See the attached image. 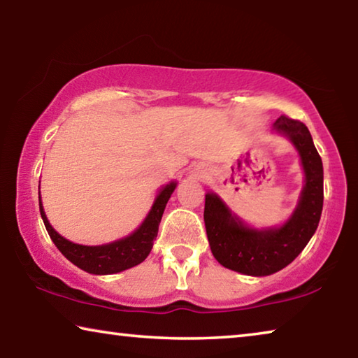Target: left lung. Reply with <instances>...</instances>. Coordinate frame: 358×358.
<instances>
[{
	"label": "left lung",
	"instance_id": "obj_1",
	"mask_svg": "<svg viewBox=\"0 0 358 358\" xmlns=\"http://www.w3.org/2000/svg\"><path fill=\"white\" fill-rule=\"evenodd\" d=\"M273 131L294 143L305 172L300 201L281 227L252 229L213 192L205 194L203 221L211 252L222 266L250 276H266L287 266L316 232L324 205V167L305 124L281 115Z\"/></svg>",
	"mask_w": 358,
	"mask_h": 358
}]
</instances>
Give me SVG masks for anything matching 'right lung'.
Here are the masks:
<instances>
[{
  "label": "right lung",
  "mask_w": 358,
  "mask_h": 358,
  "mask_svg": "<svg viewBox=\"0 0 358 358\" xmlns=\"http://www.w3.org/2000/svg\"><path fill=\"white\" fill-rule=\"evenodd\" d=\"M175 186H177V183L172 181V183L162 187L155 199V203L151 207L150 213L141 224V227L134 230L128 237L112 241V243L107 245L85 246L72 243V241L62 237L50 226V222H48L44 213L41 197L39 211L52 241L66 259L71 260L78 268L88 271V273L113 275L120 273L123 270H128L131 266H136L147 259L151 248H153V241L157 235V229H159L162 213H164L169 199H171L172 192L175 191Z\"/></svg>",
  "instance_id": "obj_1"
}]
</instances>
